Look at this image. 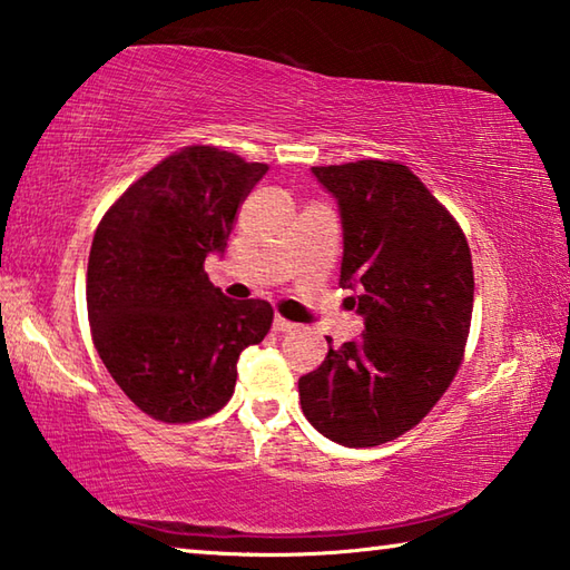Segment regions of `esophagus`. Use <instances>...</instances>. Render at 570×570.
<instances>
[{"instance_id": "obj_1", "label": "esophagus", "mask_w": 570, "mask_h": 570, "mask_svg": "<svg viewBox=\"0 0 570 570\" xmlns=\"http://www.w3.org/2000/svg\"><path fill=\"white\" fill-rule=\"evenodd\" d=\"M295 327H297V325H293V322L281 317V315H275V320H273V330H275V332H289V330H295Z\"/></svg>"}]
</instances>
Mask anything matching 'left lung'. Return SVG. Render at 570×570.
<instances>
[{"label":"left lung","mask_w":570,"mask_h":570,"mask_svg":"<svg viewBox=\"0 0 570 570\" xmlns=\"http://www.w3.org/2000/svg\"><path fill=\"white\" fill-rule=\"evenodd\" d=\"M342 220L340 287L364 320L360 340L299 377V404L322 436L377 446L422 422L464 357L474 267L459 223L394 160L315 166Z\"/></svg>","instance_id":"8db88e82"}]
</instances>
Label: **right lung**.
<instances>
[{"mask_svg": "<svg viewBox=\"0 0 570 570\" xmlns=\"http://www.w3.org/2000/svg\"><path fill=\"white\" fill-rule=\"evenodd\" d=\"M265 164L213 146L160 160L96 228L86 307L96 352L138 410L168 424L223 410L238 357L273 325L265 299H230L203 263L228 248Z\"/></svg>", "mask_w": 570, "mask_h": 570, "instance_id": "right-lung-1", "label": "right lung"}]
</instances>
